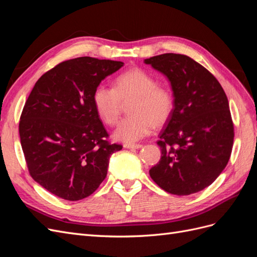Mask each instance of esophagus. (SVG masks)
I'll list each match as a JSON object with an SVG mask.
<instances>
[{
	"label": "esophagus",
	"instance_id": "1",
	"mask_svg": "<svg viewBox=\"0 0 257 257\" xmlns=\"http://www.w3.org/2000/svg\"><path fill=\"white\" fill-rule=\"evenodd\" d=\"M124 148H126V149H141V148H143V145H141V144H124Z\"/></svg>",
	"mask_w": 257,
	"mask_h": 257
}]
</instances>
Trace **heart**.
<instances>
[{"label": "heart", "instance_id": "1", "mask_svg": "<svg viewBox=\"0 0 257 257\" xmlns=\"http://www.w3.org/2000/svg\"><path fill=\"white\" fill-rule=\"evenodd\" d=\"M128 113L116 126L113 136L123 143H135L149 135L154 125L164 124L173 114L175 98L165 85L158 84L151 74L133 68L115 77L113 88L98 84L92 102L104 123L113 125L119 120L122 103H127Z\"/></svg>", "mask_w": 257, "mask_h": 257}]
</instances>
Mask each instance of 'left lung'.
Segmentation results:
<instances>
[{
	"label": "left lung",
	"mask_w": 257,
	"mask_h": 257,
	"mask_svg": "<svg viewBox=\"0 0 257 257\" xmlns=\"http://www.w3.org/2000/svg\"><path fill=\"white\" fill-rule=\"evenodd\" d=\"M145 63L167 77L175 97L158 141L162 157L150 177L174 195L197 193L220 176L230 158L235 133L227 96L207 68L184 54H160Z\"/></svg>",
	"instance_id": "obj_1"
}]
</instances>
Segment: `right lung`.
<instances>
[{"label": "right lung", "mask_w": 257, "mask_h": 257, "mask_svg": "<svg viewBox=\"0 0 257 257\" xmlns=\"http://www.w3.org/2000/svg\"><path fill=\"white\" fill-rule=\"evenodd\" d=\"M123 62L81 57L61 62L38 79L23 107L19 135L29 173L69 201L94 193L110 155L109 137L92 102L93 91Z\"/></svg>", "instance_id": "1"}]
</instances>
